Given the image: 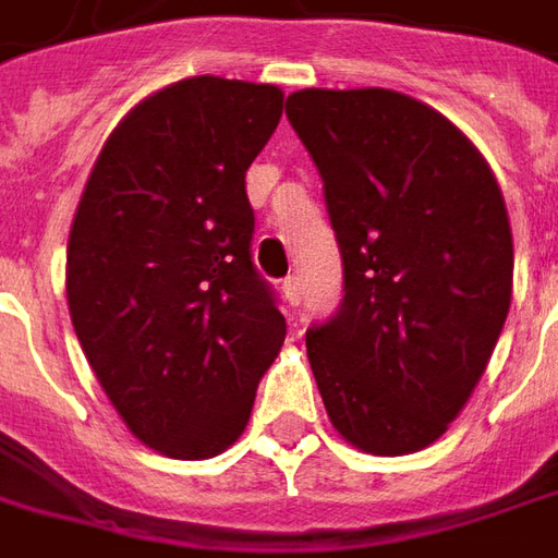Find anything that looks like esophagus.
I'll list each match as a JSON object with an SVG mask.
<instances>
[{
	"label": "esophagus",
	"instance_id": "esophagus-1",
	"mask_svg": "<svg viewBox=\"0 0 558 558\" xmlns=\"http://www.w3.org/2000/svg\"><path fill=\"white\" fill-rule=\"evenodd\" d=\"M283 299H287L292 307L302 305V283H299V278L283 280Z\"/></svg>",
	"mask_w": 558,
	"mask_h": 558
}]
</instances>
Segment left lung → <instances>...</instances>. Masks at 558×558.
Segmentation results:
<instances>
[{
  "mask_svg": "<svg viewBox=\"0 0 558 558\" xmlns=\"http://www.w3.org/2000/svg\"><path fill=\"white\" fill-rule=\"evenodd\" d=\"M287 117L323 178L341 305L307 329L332 426L401 456L465 408L508 319L513 241L474 144L396 89H299Z\"/></svg>",
  "mask_w": 558,
  "mask_h": 558,
  "instance_id": "left-lung-1",
  "label": "left lung"
}]
</instances>
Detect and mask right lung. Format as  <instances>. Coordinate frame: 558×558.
Segmentation results:
<instances>
[{
    "label": "right lung",
    "instance_id": "obj_1",
    "mask_svg": "<svg viewBox=\"0 0 558 558\" xmlns=\"http://www.w3.org/2000/svg\"><path fill=\"white\" fill-rule=\"evenodd\" d=\"M283 93L198 75L147 96L111 132L77 205L65 292L105 396L174 459L223 453L287 338L253 266L244 174Z\"/></svg>",
    "mask_w": 558,
    "mask_h": 558
}]
</instances>
